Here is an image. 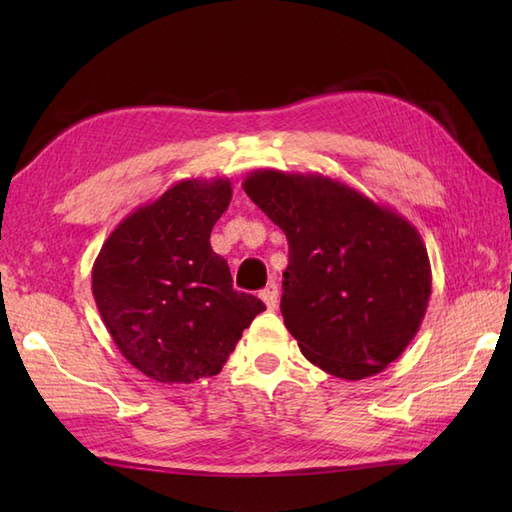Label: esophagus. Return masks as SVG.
I'll use <instances>...</instances> for the list:
<instances>
[{
  "label": "esophagus",
  "instance_id": "34e87169",
  "mask_svg": "<svg viewBox=\"0 0 512 512\" xmlns=\"http://www.w3.org/2000/svg\"><path fill=\"white\" fill-rule=\"evenodd\" d=\"M259 297H262V301L266 303L268 310H275L277 301H279V288H277L275 281H270V284L262 292H259Z\"/></svg>",
  "mask_w": 512,
  "mask_h": 512
}]
</instances>
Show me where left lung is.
I'll return each instance as SVG.
<instances>
[{"mask_svg": "<svg viewBox=\"0 0 512 512\" xmlns=\"http://www.w3.org/2000/svg\"><path fill=\"white\" fill-rule=\"evenodd\" d=\"M244 191L288 239L281 314L303 356L361 380L396 361L431 297V264L405 217L321 173H248Z\"/></svg>", "mask_w": 512, "mask_h": 512, "instance_id": "left-lung-1", "label": "left lung"}]
</instances>
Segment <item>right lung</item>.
Segmentation results:
<instances>
[{
  "label": "right lung",
  "instance_id": "right-lung-1",
  "mask_svg": "<svg viewBox=\"0 0 512 512\" xmlns=\"http://www.w3.org/2000/svg\"><path fill=\"white\" fill-rule=\"evenodd\" d=\"M231 180H180L138 206L105 239L92 295L107 332L138 372L195 383L222 372L242 332L266 306L233 288L211 231L231 202Z\"/></svg>",
  "mask_w": 512,
  "mask_h": 512
}]
</instances>
